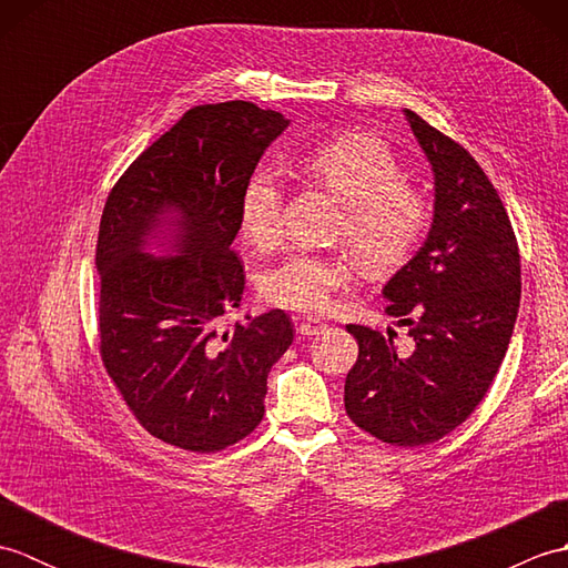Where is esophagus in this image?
I'll list each match as a JSON object with an SVG mask.
<instances>
[{"label": "esophagus", "instance_id": "esophagus-1", "mask_svg": "<svg viewBox=\"0 0 568 568\" xmlns=\"http://www.w3.org/2000/svg\"><path fill=\"white\" fill-rule=\"evenodd\" d=\"M322 329H324V322H320V320L307 317V320H300L297 322V334H303V336H315Z\"/></svg>", "mask_w": 568, "mask_h": 568}]
</instances>
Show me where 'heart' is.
<instances>
[{"mask_svg": "<svg viewBox=\"0 0 568 568\" xmlns=\"http://www.w3.org/2000/svg\"><path fill=\"white\" fill-rule=\"evenodd\" d=\"M297 168L344 204L339 236L368 273L400 268L425 239L432 204L403 180L388 143L368 131H346L310 149ZM239 229L248 244L271 248L283 232V190L268 171H256L239 197ZM354 281L344 256L293 253L261 275V295L295 312L329 310L334 295Z\"/></svg>", "mask_w": 568, "mask_h": 568, "instance_id": "1", "label": "heart"}]
</instances>
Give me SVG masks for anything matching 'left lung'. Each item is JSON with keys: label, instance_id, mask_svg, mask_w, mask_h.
Here are the masks:
<instances>
[{"label": "left lung", "instance_id": "obj_1", "mask_svg": "<svg viewBox=\"0 0 568 568\" xmlns=\"http://www.w3.org/2000/svg\"><path fill=\"white\" fill-rule=\"evenodd\" d=\"M432 163L434 220L425 244L383 297L413 346L393 332L348 324L358 358L344 407L356 427L393 446L446 437L484 400L508 352L520 310V248L510 216L474 155L405 110Z\"/></svg>", "mask_w": 568, "mask_h": 568}]
</instances>
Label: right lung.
<instances>
[{
  "mask_svg": "<svg viewBox=\"0 0 568 568\" xmlns=\"http://www.w3.org/2000/svg\"><path fill=\"white\" fill-rule=\"evenodd\" d=\"M287 124L241 100L192 106L104 202L94 253L102 364L139 425L178 449L214 454L248 437L268 373L293 344L283 310L220 327L244 295L232 251L241 190ZM153 240L172 253L153 257Z\"/></svg>",
  "mask_w": 568,
  "mask_h": 568,
  "instance_id": "obj_1",
  "label": "right lung"
}]
</instances>
